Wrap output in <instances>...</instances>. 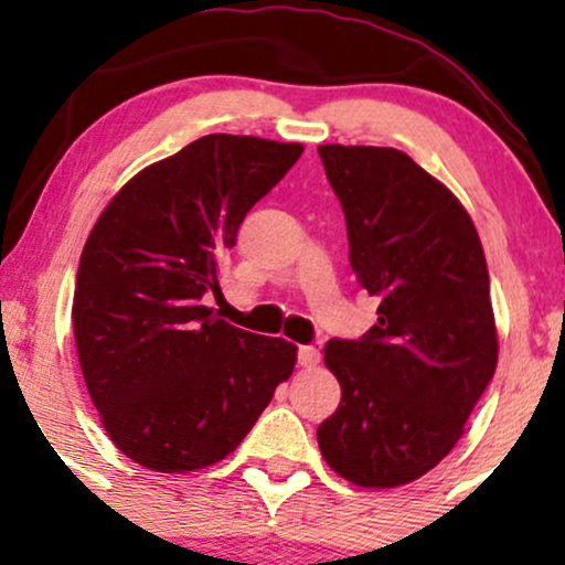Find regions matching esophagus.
<instances>
[{
    "label": "esophagus",
    "instance_id": "34e87169",
    "mask_svg": "<svg viewBox=\"0 0 565 565\" xmlns=\"http://www.w3.org/2000/svg\"><path fill=\"white\" fill-rule=\"evenodd\" d=\"M297 361H300V366H316L321 361V353L313 345H302L297 350Z\"/></svg>",
    "mask_w": 565,
    "mask_h": 565
}]
</instances>
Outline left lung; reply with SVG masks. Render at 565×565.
Instances as JSON below:
<instances>
[{
	"label": "left lung",
	"mask_w": 565,
	"mask_h": 565,
	"mask_svg": "<svg viewBox=\"0 0 565 565\" xmlns=\"http://www.w3.org/2000/svg\"><path fill=\"white\" fill-rule=\"evenodd\" d=\"M348 223L350 268L380 297L359 340H329L342 398L319 425L350 483L417 481L454 449L497 369L489 268L457 196L395 148L319 146Z\"/></svg>",
	"instance_id": "1"
}]
</instances>
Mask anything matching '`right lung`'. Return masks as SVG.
Wrapping results in <instances>:
<instances>
[{"instance_id": "right-lung-1", "label": "right lung", "mask_w": 565, "mask_h": 565, "mask_svg": "<svg viewBox=\"0 0 565 565\" xmlns=\"http://www.w3.org/2000/svg\"><path fill=\"white\" fill-rule=\"evenodd\" d=\"M300 153V142L204 135L135 174L97 217L76 274V350L108 438L142 468L225 459L289 380L291 342L201 302L246 212Z\"/></svg>"}]
</instances>
